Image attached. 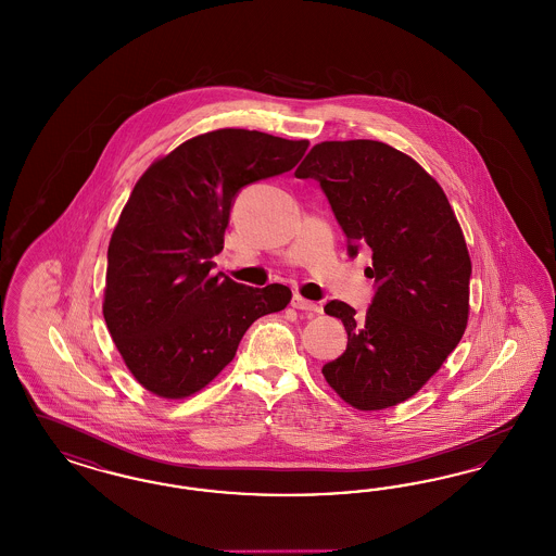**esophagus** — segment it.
<instances>
[{
  "mask_svg": "<svg viewBox=\"0 0 556 556\" xmlns=\"http://www.w3.org/2000/svg\"><path fill=\"white\" fill-rule=\"evenodd\" d=\"M291 306H293V308H298V311L316 312V314H318V312H323V306H320V304L311 302V300H306V298H302V295H293Z\"/></svg>",
  "mask_w": 556,
  "mask_h": 556,
  "instance_id": "obj_1",
  "label": "esophagus"
}]
</instances>
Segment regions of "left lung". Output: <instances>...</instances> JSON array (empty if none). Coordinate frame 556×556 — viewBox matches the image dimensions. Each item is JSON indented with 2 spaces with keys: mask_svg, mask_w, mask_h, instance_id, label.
I'll use <instances>...</instances> for the list:
<instances>
[{
  "mask_svg": "<svg viewBox=\"0 0 556 556\" xmlns=\"http://www.w3.org/2000/svg\"><path fill=\"white\" fill-rule=\"evenodd\" d=\"M295 178H314L348 238V254L372 250L375 298L364 318L345 302L348 350L323 366L334 393L362 412L416 395L466 333L471 261L439 181L378 140L312 147Z\"/></svg>",
  "mask_w": 556,
  "mask_h": 556,
  "instance_id": "1",
  "label": "left lung"
}]
</instances>
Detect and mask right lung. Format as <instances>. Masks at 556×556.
Here are the masks:
<instances>
[{"label":"right lung","mask_w":556,"mask_h":556,"mask_svg":"<svg viewBox=\"0 0 556 556\" xmlns=\"http://www.w3.org/2000/svg\"><path fill=\"white\" fill-rule=\"evenodd\" d=\"M308 144L223 128L181 142L136 181L110 240L103 316L147 391L194 395L233 359L256 318L288 306L291 289L213 275V256L238 192L293 169Z\"/></svg>","instance_id":"obj_1"}]
</instances>
